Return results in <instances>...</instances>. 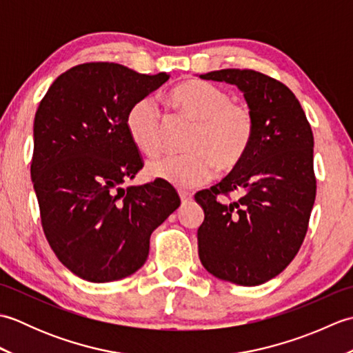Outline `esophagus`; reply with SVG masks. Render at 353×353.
<instances>
[{
	"mask_svg": "<svg viewBox=\"0 0 353 353\" xmlns=\"http://www.w3.org/2000/svg\"><path fill=\"white\" fill-rule=\"evenodd\" d=\"M179 197H181L182 203H186V201L192 200V194L188 191H179Z\"/></svg>",
	"mask_w": 353,
	"mask_h": 353,
	"instance_id": "34e87169",
	"label": "esophagus"
}]
</instances>
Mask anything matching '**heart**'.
<instances>
[{
    "label": "heart",
    "instance_id": "heart-1",
    "mask_svg": "<svg viewBox=\"0 0 353 353\" xmlns=\"http://www.w3.org/2000/svg\"><path fill=\"white\" fill-rule=\"evenodd\" d=\"M171 106L194 121L185 154H163L147 162V174L179 188H192L212 177L215 167L229 171L243 162L252 145L254 118L224 89L203 80H188L168 95ZM127 132L142 153L162 148L165 118L152 97L134 101L125 117Z\"/></svg>",
    "mask_w": 353,
    "mask_h": 353
}]
</instances>
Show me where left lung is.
I'll return each mask as SVG.
<instances>
[{
    "label": "left lung",
    "instance_id": "8db88e82",
    "mask_svg": "<svg viewBox=\"0 0 353 353\" xmlns=\"http://www.w3.org/2000/svg\"><path fill=\"white\" fill-rule=\"evenodd\" d=\"M200 79L235 85L254 118L243 162L211 190L196 194L205 220L199 256L212 276L244 287L283 272L308 230L316 200L314 137L301 103L281 81L253 70H220ZM236 190V202L221 195Z\"/></svg>",
    "mask_w": 353,
    "mask_h": 353
}]
</instances>
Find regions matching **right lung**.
<instances>
[{"label": "right lung", "instance_id": "right-lung-1", "mask_svg": "<svg viewBox=\"0 0 353 353\" xmlns=\"http://www.w3.org/2000/svg\"><path fill=\"white\" fill-rule=\"evenodd\" d=\"M168 79L83 63L59 76L37 108L32 181L42 228L59 261L81 279L103 283L138 272L152 232L181 206L159 181L121 186L142 168L127 112Z\"/></svg>", "mask_w": 353, "mask_h": 353}]
</instances>
